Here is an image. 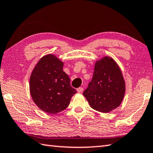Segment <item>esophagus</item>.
<instances>
[{"label":"esophagus","mask_w":153,"mask_h":153,"mask_svg":"<svg viewBox=\"0 0 153 153\" xmlns=\"http://www.w3.org/2000/svg\"><path fill=\"white\" fill-rule=\"evenodd\" d=\"M83 91V87H79V88L77 89V91L78 92V93H82Z\"/></svg>","instance_id":"esophagus-1"}]
</instances>
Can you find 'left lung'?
<instances>
[{"label": "left lung", "mask_w": 153, "mask_h": 153, "mask_svg": "<svg viewBox=\"0 0 153 153\" xmlns=\"http://www.w3.org/2000/svg\"><path fill=\"white\" fill-rule=\"evenodd\" d=\"M125 82L118 64L105 56L96 62L91 82L83 91L90 106L104 113L120 106L126 91Z\"/></svg>", "instance_id": "left-lung-1"}]
</instances>
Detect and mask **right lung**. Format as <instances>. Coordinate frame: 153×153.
Here are the masks:
<instances>
[{
  "instance_id": "obj_1",
  "label": "right lung",
  "mask_w": 153,
  "mask_h": 153,
  "mask_svg": "<svg viewBox=\"0 0 153 153\" xmlns=\"http://www.w3.org/2000/svg\"><path fill=\"white\" fill-rule=\"evenodd\" d=\"M64 63L53 54L45 55L32 71L30 89L32 99L43 111L56 114L66 109L77 91L63 71Z\"/></svg>"
}]
</instances>
